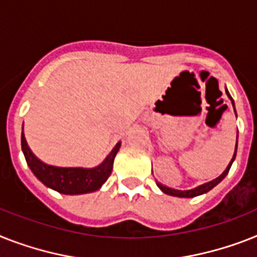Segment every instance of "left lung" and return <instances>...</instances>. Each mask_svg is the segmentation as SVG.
Returning a JSON list of instances; mask_svg holds the SVG:
<instances>
[{
	"label": "left lung",
	"mask_w": 257,
	"mask_h": 257,
	"mask_svg": "<svg viewBox=\"0 0 257 257\" xmlns=\"http://www.w3.org/2000/svg\"><path fill=\"white\" fill-rule=\"evenodd\" d=\"M226 92H227V96H228V97L231 99V101H232V105H233L232 97H231V95L228 93V91H227V89H226ZM233 109H235V105H233ZM235 113H236V112H235ZM236 149H237V143H236V147H235V153H233V157H232V160H231L230 165H228L226 170L222 173V176H219L218 178L212 179V181H210V182L203 183V185H201V186H198V187H195V189H191V190H176V189H172V187L164 186V185L160 182H157V186L160 187V189H161L165 194H168V195H173V197H179V198H193V197H197V195H201V194L207 193V191H210L212 187H215L216 185H218V183L220 182V181H222V179L227 176V174H228L231 165H232L233 160H235V157H236Z\"/></svg>",
	"instance_id": "1"
}]
</instances>
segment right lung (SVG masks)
I'll return each mask as SVG.
<instances>
[{
	"instance_id": "1",
	"label": "right lung",
	"mask_w": 257,
	"mask_h": 257,
	"mask_svg": "<svg viewBox=\"0 0 257 257\" xmlns=\"http://www.w3.org/2000/svg\"><path fill=\"white\" fill-rule=\"evenodd\" d=\"M21 144H22V152L25 154L27 165L31 169V172L34 173L35 177L47 187H51L62 194H70V195L92 193L99 190L110 176L114 157L120 149V143H118L110 152L109 156L105 158V161L96 168H59V166L45 164L37 156H34V153L27 145L24 132L21 136Z\"/></svg>"
}]
</instances>
